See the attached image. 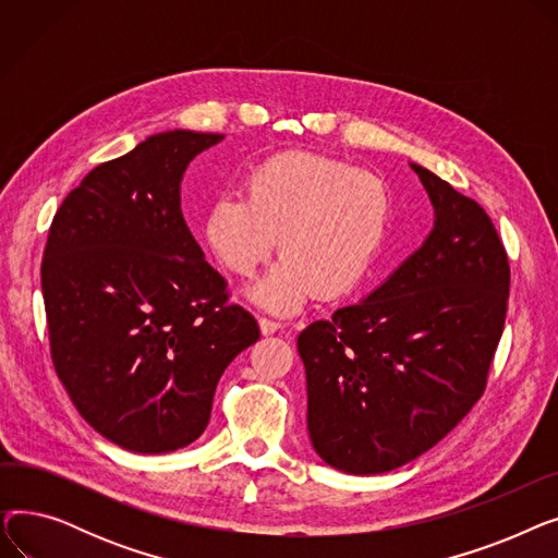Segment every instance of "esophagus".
I'll return each mask as SVG.
<instances>
[{
    "label": "esophagus",
    "mask_w": 558,
    "mask_h": 558,
    "mask_svg": "<svg viewBox=\"0 0 558 558\" xmlns=\"http://www.w3.org/2000/svg\"><path fill=\"white\" fill-rule=\"evenodd\" d=\"M259 328H262V335H274L282 328L280 320L276 318H269V316H259Z\"/></svg>",
    "instance_id": "esophagus-1"
}]
</instances>
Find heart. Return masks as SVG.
<instances>
[{
    "mask_svg": "<svg viewBox=\"0 0 558 558\" xmlns=\"http://www.w3.org/2000/svg\"><path fill=\"white\" fill-rule=\"evenodd\" d=\"M242 194H221L203 219V240L221 267L251 278L276 248L255 301L291 312L355 289L385 244L393 198L377 173L343 160L287 151L244 175Z\"/></svg>",
    "mask_w": 558,
    "mask_h": 558,
    "instance_id": "1",
    "label": "heart"
}]
</instances>
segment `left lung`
<instances>
[{
	"label": "left lung",
	"mask_w": 558,
	"mask_h": 558,
	"mask_svg": "<svg viewBox=\"0 0 558 558\" xmlns=\"http://www.w3.org/2000/svg\"><path fill=\"white\" fill-rule=\"evenodd\" d=\"M427 242L373 294L299 335L307 429L337 471L389 473L452 432L482 398L502 339L511 267L482 205L421 165Z\"/></svg>",
	"instance_id": "1"
}]
</instances>
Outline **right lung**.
<instances>
[{"mask_svg":"<svg viewBox=\"0 0 558 558\" xmlns=\"http://www.w3.org/2000/svg\"><path fill=\"white\" fill-rule=\"evenodd\" d=\"M221 137H146L87 173L49 226L40 278L53 368L78 414L131 452L196 441L221 373L259 339L181 213L185 167Z\"/></svg>","mask_w":558,"mask_h":558,"instance_id":"right-lung-1","label":"right lung"}]
</instances>
